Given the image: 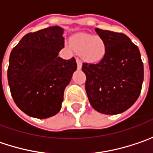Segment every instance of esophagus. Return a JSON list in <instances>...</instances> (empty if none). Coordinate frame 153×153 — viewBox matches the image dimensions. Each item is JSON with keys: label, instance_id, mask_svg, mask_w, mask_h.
<instances>
[{"label": "esophagus", "instance_id": "34e87169", "mask_svg": "<svg viewBox=\"0 0 153 153\" xmlns=\"http://www.w3.org/2000/svg\"><path fill=\"white\" fill-rule=\"evenodd\" d=\"M76 62H77V68L78 69H81L82 68V62H81V60L79 59H76Z\"/></svg>", "mask_w": 153, "mask_h": 153}]
</instances>
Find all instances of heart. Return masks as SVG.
<instances>
[{"instance_id":"b5f03b06","label":"heart","mask_w":153,"mask_h":153,"mask_svg":"<svg viewBox=\"0 0 153 153\" xmlns=\"http://www.w3.org/2000/svg\"><path fill=\"white\" fill-rule=\"evenodd\" d=\"M72 45L79 53H82L86 60L91 62L100 61L105 54V44L99 36L80 33L73 37Z\"/></svg>"}]
</instances>
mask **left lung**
<instances>
[{
	"mask_svg": "<svg viewBox=\"0 0 153 153\" xmlns=\"http://www.w3.org/2000/svg\"><path fill=\"white\" fill-rule=\"evenodd\" d=\"M95 31L105 44V54L97 64L83 63L86 94L97 112L119 114L130 108L140 94L144 80L140 53L124 33Z\"/></svg>",
	"mask_w": 153,
	"mask_h": 153,
	"instance_id": "left-lung-1",
	"label": "left lung"
}]
</instances>
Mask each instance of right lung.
Listing matches in <instances>:
<instances>
[{
    "mask_svg": "<svg viewBox=\"0 0 153 153\" xmlns=\"http://www.w3.org/2000/svg\"><path fill=\"white\" fill-rule=\"evenodd\" d=\"M64 29L49 27L23 36L9 57L7 80L17 106L30 117L57 114L64 91L76 71L75 59H63Z\"/></svg>",
    "mask_w": 153,
    "mask_h": 153,
    "instance_id": "obj_1",
    "label": "right lung"
}]
</instances>
